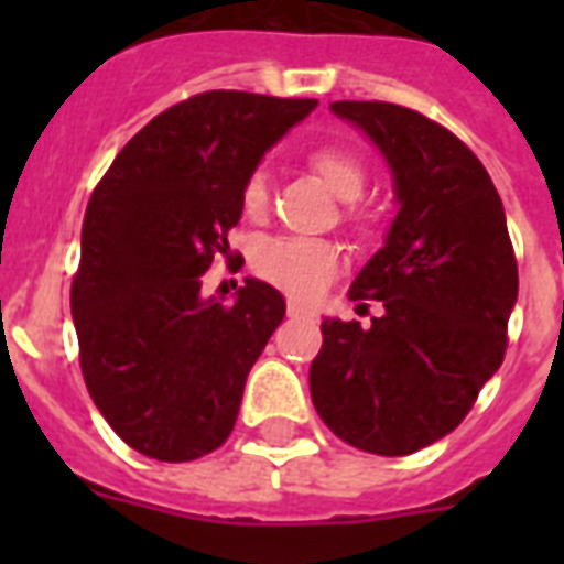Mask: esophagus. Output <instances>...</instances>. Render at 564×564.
Here are the masks:
<instances>
[{
  "mask_svg": "<svg viewBox=\"0 0 564 564\" xmlns=\"http://www.w3.org/2000/svg\"><path fill=\"white\" fill-rule=\"evenodd\" d=\"M286 313H290L292 318H316V313H313V310H307L304 307V304H295V301H290V304H286Z\"/></svg>",
  "mask_w": 564,
  "mask_h": 564,
  "instance_id": "34e87169",
  "label": "esophagus"
}]
</instances>
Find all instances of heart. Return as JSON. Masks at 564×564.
Listing matches in <instances>:
<instances>
[{"instance_id":"obj_1","label":"heart","mask_w":564,"mask_h":564,"mask_svg":"<svg viewBox=\"0 0 564 564\" xmlns=\"http://www.w3.org/2000/svg\"><path fill=\"white\" fill-rule=\"evenodd\" d=\"M310 166L322 175L330 193L343 202H357L366 193V170L351 152L339 145H322L310 154ZM269 204V178L254 170L242 184V207L257 216ZM345 257L339 246L313 237H272L263 239L254 251V269L260 278L290 292L299 301H316L343 272Z\"/></svg>"}]
</instances>
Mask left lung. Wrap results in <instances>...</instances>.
Wrapping results in <instances>:
<instances>
[{"label":"left lung","mask_w":564,"mask_h":564,"mask_svg":"<svg viewBox=\"0 0 564 564\" xmlns=\"http://www.w3.org/2000/svg\"><path fill=\"white\" fill-rule=\"evenodd\" d=\"M392 170L398 216L348 299L383 301V316L322 322L310 366L313 406L348 445L406 456L433 445L503 362L518 263L507 213L477 154L419 110L334 101Z\"/></svg>","instance_id":"obj_1"}]
</instances>
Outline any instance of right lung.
<instances>
[{"instance_id":"1","label":"right lung","mask_w":564,"mask_h":564,"mask_svg":"<svg viewBox=\"0 0 564 564\" xmlns=\"http://www.w3.org/2000/svg\"><path fill=\"white\" fill-rule=\"evenodd\" d=\"M316 105L198 93L131 137L93 189L69 299L82 371L105 421L140 454L189 463L230 436L286 301L254 278L234 304L204 299L202 274L230 251L248 175Z\"/></svg>"}]
</instances>
